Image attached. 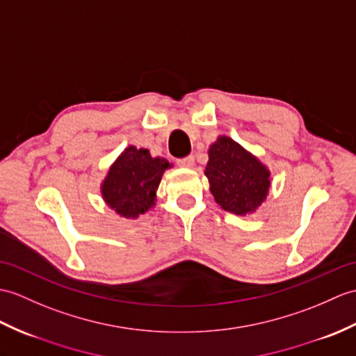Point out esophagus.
<instances>
[{
    "label": "esophagus",
    "mask_w": 356,
    "mask_h": 356,
    "mask_svg": "<svg viewBox=\"0 0 356 356\" xmlns=\"http://www.w3.org/2000/svg\"><path fill=\"white\" fill-rule=\"evenodd\" d=\"M177 163L184 168H193L194 167V156H186L184 159H179Z\"/></svg>",
    "instance_id": "1"
}]
</instances>
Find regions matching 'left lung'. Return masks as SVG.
Here are the masks:
<instances>
[{
    "mask_svg": "<svg viewBox=\"0 0 356 356\" xmlns=\"http://www.w3.org/2000/svg\"><path fill=\"white\" fill-rule=\"evenodd\" d=\"M204 176L216 202L235 216H247L268 195L270 170L232 138L218 136L209 147Z\"/></svg>",
    "mask_w": 356,
    "mask_h": 356,
    "instance_id": "8db88e82",
    "label": "left lung"
}]
</instances>
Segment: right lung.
Segmentation results:
<instances>
[{"mask_svg":"<svg viewBox=\"0 0 356 356\" xmlns=\"http://www.w3.org/2000/svg\"><path fill=\"white\" fill-rule=\"evenodd\" d=\"M171 163L153 158L147 148L127 147L115 161L102 184V197L124 218H138L156 204V191Z\"/></svg>","mask_w":356,"mask_h":356,"instance_id":"add662e5","label":"right lung"}]
</instances>
